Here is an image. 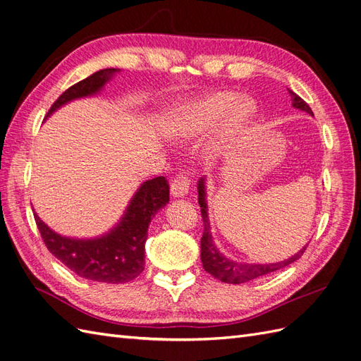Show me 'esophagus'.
I'll return each instance as SVG.
<instances>
[{
  "label": "esophagus",
  "mask_w": 361,
  "mask_h": 361,
  "mask_svg": "<svg viewBox=\"0 0 361 361\" xmlns=\"http://www.w3.org/2000/svg\"><path fill=\"white\" fill-rule=\"evenodd\" d=\"M189 188H190L189 175H186V172H180L177 177H173L171 183V193L175 198H180V197L188 195Z\"/></svg>",
  "instance_id": "34e87169"
}]
</instances>
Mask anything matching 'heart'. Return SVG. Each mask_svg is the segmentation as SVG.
Segmentation results:
<instances>
[{
    "label": "heart",
    "mask_w": 361,
    "mask_h": 361,
    "mask_svg": "<svg viewBox=\"0 0 361 361\" xmlns=\"http://www.w3.org/2000/svg\"><path fill=\"white\" fill-rule=\"evenodd\" d=\"M256 105L233 91H216L181 106L169 117V133L177 138L197 137L223 122L216 146H226L253 122Z\"/></svg>",
    "instance_id": "obj_1"
}]
</instances>
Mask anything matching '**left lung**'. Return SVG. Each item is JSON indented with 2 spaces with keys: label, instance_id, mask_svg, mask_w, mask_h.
<instances>
[{
  "label": "left lung",
  "instance_id": "obj_1",
  "mask_svg": "<svg viewBox=\"0 0 361 361\" xmlns=\"http://www.w3.org/2000/svg\"><path fill=\"white\" fill-rule=\"evenodd\" d=\"M290 91V96L293 100V106L295 109L305 111L310 116H314L310 105L302 97H299L295 92ZM198 202L201 207V216L202 224H204V232H202L201 238V262L204 270L212 274L221 282L226 283H244L248 281H253L256 277H261L265 274H270L273 271L282 270L283 267H288L294 261H298L299 257L307 250V245L295 253L294 256L288 257V259L276 262V264H247V262H236L228 259L223 253H221L216 245L214 244V238L210 233V223L207 215V201H206V177L200 178L198 181Z\"/></svg>",
  "mask_w": 361,
  "mask_h": 361
}]
</instances>
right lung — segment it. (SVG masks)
<instances>
[{
    "label": "right lung",
    "instance_id": "1",
    "mask_svg": "<svg viewBox=\"0 0 361 361\" xmlns=\"http://www.w3.org/2000/svg\"><path fill=\"white\" fill-rule=\"evenodd\" d=\"M118 68H104L78 82L54 102L47 117L62 105L80 97L94 96ZM169 202V184L164 177L145 181L129 201L122 219L99 238L78 239L61 236L35 214L44 244L71 271L90 281L125 283L145 269V243L152 216Z\"/></svg>",
    "mask_w": 361,
    "mask_h": 361
}]
</instances>
